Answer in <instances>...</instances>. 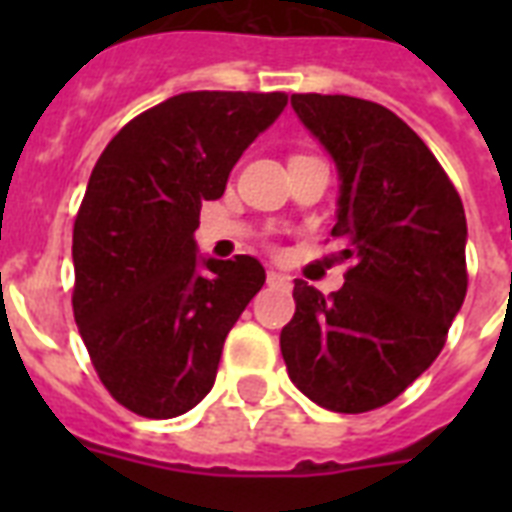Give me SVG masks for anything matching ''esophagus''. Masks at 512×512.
<instances>
[{"label":"esophagus","instance_id":"obj_1","mask_svg":"<svg viewBox=\"0 0 512 512\" xmlns=\"http://www.w3.org/2000/svg\"><path fill=\"white\" fill-rule=\"evenodd\" d=\"M268 284H287V287H292V276L279 271H268Z\"/></svg>","mask_w":512,"mask_h":512}]
</instances>
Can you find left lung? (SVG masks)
<instances>
[{"instance_id": "left-lung-1", "label": "left lung", "mask_w": 512, "mask_h": 512, "mask_svg": "<svg viewBox=\"0 0 512 512\" xmlns=\"http://www.w3.org/2000/svg\"><path fill=\"white\" fill-rule=\"evenodd\" d=\"M292 108L337 164L332 236L353 265L329 297L295 279L281 356L319 406L372 412L444 348L468 292L465 209L420 135L380 103L308 92Z\"/></svg>"}]
</instances>
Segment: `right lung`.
I'll return each mask as SVG.
<instances>
[{"instance_id": "right-lung-1", "label": "right lung", "mask_w": 512, "mask_h": 512, "mask_svg": "<svg viewBox=\"0 0 512 512\" xmlns=\"http://www.w3.org/2000/svg\"><path fill=\"white\" fill-rule=\"evenodd\" d=\"M287 106L284 92H183L124 124L74 223V319L106 390L170 420L215 385L223 342L265 284L249 255L201 257L204 201Z\"/></svg>"}]
</instances>
